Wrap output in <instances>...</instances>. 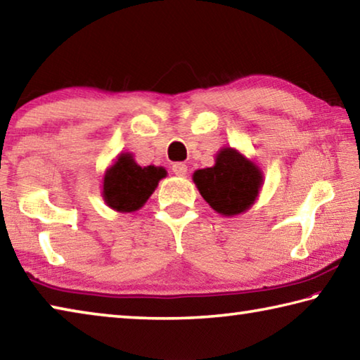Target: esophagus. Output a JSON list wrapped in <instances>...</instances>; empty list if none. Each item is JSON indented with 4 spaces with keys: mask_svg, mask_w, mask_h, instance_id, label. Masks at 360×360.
<instances>
[{
    "mask_svg": "<svg viewBox=\"0 0 360 360\" xmlns=\"http://www.w3.org/2000/svg\"><path fill=\"white\" fill-rule=\"evenodd\" d=\"M172 168H173V173L176 176H186L187 174V165H186V163L176 162V163H173Z\"/></svg>",
    "mask_w": 360,
    "mask_h": 360,
    "instance_id": "34e87169",
    "label": "esophagus"
}]
</instances>
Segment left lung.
Returning <instances> with one entry per match:
<instances>
[{
	"mask_svg": "<svg viewBox=\"0 0 360 360\" xmlns=\"http://www.w3.org/2000/svg\"><path fill=\"white\" fill-rule=\"evenodd\" d=\"M193 182L212 210L231 217L251 208L264 178L254 162L233 148H224L217 152L214 167L193 173Z\"/></svg>",
	"mask_w": 360,
	"mask_h": 360,
	"instance_id": "obj_1",
	"label": "left lung"
}]
</instances>
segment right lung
<instances>
[{"mask_svg": "<svg viewBox=\"0 0 360 360\" xmlns=\"http://www.w3.org/2000/svg\"><path fill=\"white\" fill-rule=\"evenodd\" d=\"M167 176L162 167H139L131 154H120L103 178V198L119 212H133L148 202L158 181Z\"/></svg>", "mask_w": 360, "mask_h": 360, "instance_id": "right-lung-1", "label": "right lung"}]
</instances>
